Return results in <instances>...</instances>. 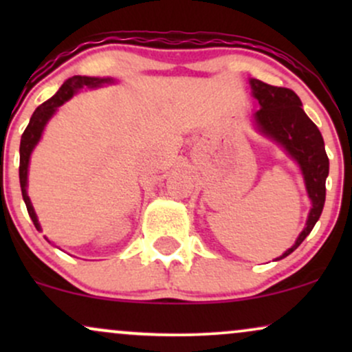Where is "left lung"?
<instances>
[{
  "instance_id": "1",
  "label": "left lung",
  "mask_w": 352,
  "mask_h": 352,
  "mask_svg": "<svg viewBox=\"0 0 352 352\" xmlns=\"http://www.w3.org/2000/svg\"><path fill=\"white\" fill-rule=\"evenodd\" d=\"M254 99L260 111L254 112V124L261 134L270 137L288 152L300 165L305 177L306 190L311 200V210L306 227L296 238L292 248L276 260L288 256L309 235L321 217L326 200V177L329 173V159L324 151V140L316 124L302 111L300 98L286 87L270 86L258 79H250Z\"/></svg>"
}]
</instances>
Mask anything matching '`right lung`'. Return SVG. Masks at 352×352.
I'll list each match as a JSON object with an SVG mask.
<instances>
[{"mask_svg":"<svg viewBox=\"0 0 352 352\" xmlns=\"http://www.w3.org/2000/svg\"><path fill=\"white\" fill-rule=\"evenodd\" d=\"M114 82L111 78H87V76H72L66 80V82L60 86V89L56 92L54 96L50 100L41 104L38 109L34 111V114L31 116L30 124H28L26 131L23 132L21 135V144H19V184H21V193H23V200L26 204L28 213H30L31 220H33L34 227L38 230H41V225H39L38 217H36L33 205H31L30 197H28V167H30V157L33 153V148L36 147V144L39 142L41 139L44 127H46L47 120L54 116V112L58 111L59 106H63L66 100H69L79 89L82 87H99L102 84H109Z\"/></svg>","mask_w":352,"mask_h":352,"instance_id":"right-lung-1","label":"right lung"}]
</instances>
